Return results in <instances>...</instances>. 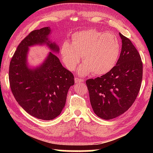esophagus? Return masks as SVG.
<instances>
[{
	"label": "esophagus",
	"instance_id": "1",
	"mask_svg": "<svg viewBox=\"0 0 153 153\" xmlns=\"http://www.w3.org/2000/svg\"><path fill=\"white\" fill-rule=\"evenodd\" d=\"M84 80L82 79H79V78H77V77H76L75 78V82L76 83H79V84H80V83H84Z\"/></svg>",
	"mask_w": 153,
	"mask_h": 153
}]
</instances>
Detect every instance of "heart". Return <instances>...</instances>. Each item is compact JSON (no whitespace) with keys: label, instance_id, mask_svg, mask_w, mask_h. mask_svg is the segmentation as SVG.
Wrapping results in <instances>:
<instances>
[{"label":"heart","instance_id":"obj_1","mask_svg":"<svg viewBox=\"0 0 153 153\" xmlns=\"http://www.w3.org/2000/svg\"><path fill=\"white\" fill-rule=\"evenodd\" d=\"M71 39V42H63L60 51L62 60L69 70L76 69L82 56L84 63L79 69L81 76L91 72L95 76H102L117 64L121 45L115 33L89 29L75 32Z\"/></svg>","mask_w":153,"mask_h":153}]
</instances>
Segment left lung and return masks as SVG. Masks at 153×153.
Wrapping results in <instances>:
<instances>
[{"label":"left lung","instance_id":"obj_1","mask_svg":"<svg viewBox=\"0 0 153 153\" xmlns=\"http://www.w3.org/2000/svg\"><path fill=\"white\" fill-rule=\"evenodd\" d=\"M122 47L112 70L86 80L90 100L94 113L105 120L121 115L132 105L142 80V62L131 40L120 33Z\"/></svg>","mask_w":153,"mask_h":153}]
</instances>
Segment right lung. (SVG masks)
<instances>
[{
	"label": "right lung",
	"mask_w": 153,
	"mask_h": 153,
	"mask_svg": "<svg viewBox=\"0 0 153 153\" xmlns=\"http://www.w3.org/2000/svg\"><path fill=\"white\" fill-rule=\"evenodd\" d=\"M50 33L48 27L30 32L17 46L9 71L15 100L27 113L42 120H53L60 115L69 88L74 84L73 74L63 67L52 52L40 66L34 69L27 66L29 46L46 44L53 52H59V46L48 40Z\"/></svg>",
	"instance_id": "obj_1"
}]
</instances>
